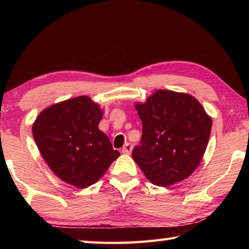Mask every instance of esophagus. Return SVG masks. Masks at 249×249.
<instances>
[{"label": "esophagus", "instance_id": "obj_1", "mask_svg": "<svg viewBox=\"0 0 249 249\" xmlns=\"http://www.w3.org/2000/svg\"><path fill=\"white\" fill-rule=\"evenodd\" d=\"M131 150H133V144H131V143H126L124 145L123 149H122V153H123V154H130Z\"/></svg>", "mask_w": 249, "mask_h": 249}]
</instances>
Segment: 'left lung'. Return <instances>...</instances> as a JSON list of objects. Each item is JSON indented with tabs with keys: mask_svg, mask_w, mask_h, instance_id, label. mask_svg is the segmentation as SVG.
Wrapping results in <instances>:
<instances>
[{
	"mask_svg": "<svg viewBox=\"0 0 249 249\" xmlns=\"http://www.w3.org/2000/svg\"><path fill=\"white\" fill-rule=\"evenodd\" d=\"M135 107L142 137L133 160L145 178L162 187L188 178L202 160L212 128L202 105L189 94L158 89Z\"/></svg>",
	"mask_w": 249,
	"mask_h": 249,
	"instance_id": "left-lung-1",
	"label": "left lung"
}]
</instances>
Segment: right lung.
Wrapping results in <instances>:
<instances>
[{
    "instance_id": "1",
    "label": "right lung",
    "mask_w": 249,
    "mask_h": 249,
    "mask_svg": "<svg viewBox=\"0 0 249 249\" xmlns=\"http://www.w3.org/2000/svg\"><path fill=\"white\" fill-rule=\"evenodd\" d=\"M102 118L99 105L89 96L52 105L36 118L32 133L37 147L62 181L87 188L120 156L98 128Z\"/></svg>"
}]
</instances>
